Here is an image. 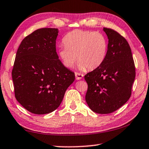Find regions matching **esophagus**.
Instances as JSON below:
<instances>
[{"label": "esophagus", "mask_w": 149, "mask_h": 149, "mask_svg": "<svg viewBox=\"0 0 149 149\" xmlns=\"http://www.w3.org/2000/svg\"><path fill=\"white\" fill-rule=\"evenodd\" d=\"M75 79H76L77 80H79L81 79H82L83 77H84V75L81 74H79V73H78V72H75Z\"/></svg>", "instance_id": "obj_1"}]
</instances>
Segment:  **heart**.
<instances>
[{
    "mask_svg": "<svg viewBox=\"0 0 149 149\" xmlns=\"http://www.w3.org/2000/svg\"><path fill=\"white\" fill-rule=\"evenodd\" d=\"M63 42L65 47L58 50V55L68 68L74 67L77 58L79 70H95L107 56V41L100 33L75 29L65 35Z\"/></svg>",
    "mask_w": 149,
    "mask_h": 149,
    "instance_id": "heart-1",
    "label": "heart"
}]
</instances>
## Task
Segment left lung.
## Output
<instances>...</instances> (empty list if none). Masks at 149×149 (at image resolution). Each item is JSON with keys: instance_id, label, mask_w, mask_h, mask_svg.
Returning <instances> with one entry per match:
<instances>
[{"instance_id": "1", "label": "left lung", "mask_w": 149, "mask_h": 149, "mask_svg": "<svg viewBox=\"0 0 149 149\" xmlns=\"http://www.w3.org/2000/svg\"><path fill=\"white\" fill-rule=\"evenodd\" d=\"M108 39L107 56L99 68L85 75L88 85L85 100L98 114L119 109L132 95L135 68L127 41L117 31L103 28Z\"/></svg>"}]
</instances>
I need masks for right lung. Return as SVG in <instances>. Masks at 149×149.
Masks as SVG:
<instances>
[{
    "label": "right lung",
    "mask_w": 149,
    "mask_h": 149,
    "mask_svg": "<svg viewBox=\"0 0 149 149\" xmlns=\"http://www.w3.org/2000/svg\"><path fill=\"white\" fill-rule=\"evenodd\" d=\"M58 29L41 28L23 39L16 52L12 72L15 97L35 114L53 112L75 80L56 51Z\"/></svg>",
    "instance_id": "obj_1"
}]
</instances>
